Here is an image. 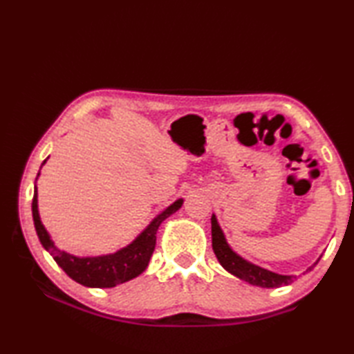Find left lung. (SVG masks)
I'll list each match as a JSON object with an SVG mask.
<instances>
[{"label":"left lung","mask_w":354,"mask_h":354,"mask_svg":"<svg viewBox=\"0 0 354 354\" xmlns=\"http://www.w3.org/2000/svg\"><path fill=\"white\" fill-rule=\"evenodd\" d=\"M211 223H212L214 253H215V256H217L218 262L223 266V268H226L227 272L232 273L237 278L247 281L248 284H253L257 287H267V289H270V287L287 286L290 283V277H284V274L268 272V270H266V268L253 266V263H250L245 259H242L241 256H237L234 251L230 248V245L226 243L225 236L220 230L215 215H212Z\"/></svg>","instance_id":"8db88e82"}]
</instances>
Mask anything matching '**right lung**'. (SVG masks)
I'll list each match as a JSON object with an SVG mask.
<instances>
[{
  "instance_id": "right-lung-1",
  "label": "right lung",
  "mask_w": 354,
  "mask_h": 354,
  "mask_svg": "<svg viewBox=\"0 0 354 354\" xmlns=\"http://www.w3.org/2000/svg\"><path fill=\"white\" fill-rule=\"evenodd\" d=\"M183 205V200H178L165 209L162 214L156 217L129 247L120 250L115 254L100 257H76L57 250L51 242L46 230L41 225L37 211V189L32 196V218L34 226L40 239V243L50 251L55 261L62 270L76 283L87 287H115L117 284L127 283L145 270L149 257H151L156 245V231L159 225L175 214Z\"/></svg>"
}]
</instances>
